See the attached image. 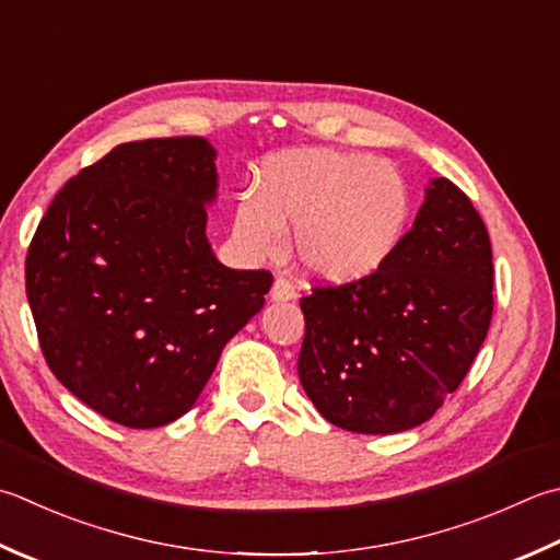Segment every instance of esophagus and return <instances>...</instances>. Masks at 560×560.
Masks as SVG:
<instances>
[{"instance_id":"1","label":"esophagus","mask_w":560,"mask_h":560,"mask_svg":"<svg viewBox=\"0 0 560 560\" xmlns=\"http://www.w3.org/2000/svg\"><path fill=\"white\" fill-rule=\"evenodd\" d=\"M269 299H271V301H277V303L293 301V299H295V289H293V283H289L287 279H277V281H273L271 291H269Z\"/></svg>"}]
</instances>
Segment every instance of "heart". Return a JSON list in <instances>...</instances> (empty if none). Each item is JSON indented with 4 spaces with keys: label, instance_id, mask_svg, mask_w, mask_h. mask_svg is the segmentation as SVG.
Segmentation results:
<instances>
[{
    "label": "heart",
    "instance_id": "b5f03b06",
    "mask_svg": "<svg viewBox=\"0 0 560 560\" xmlns=\"http://www.w3.org/2000/svg\"><path fill=\"white\" fill-rule=\"evenodd\" d=\"M410 215L412 194L396 164L313 148L261 164L255 196L237 201L233 233L247 257L269 259L293 225L299 267L327 287H349L396 255Z\"/></svg>",
    "mask_w": 560,
    "mask_h": 560
}]
</instances>
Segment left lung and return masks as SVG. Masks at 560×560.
Listing matches in <instances>:
<instances>
[{
	"label": "left lung",
	"mask_w": 560,
	"mask_h": 560,
	"mask_svg": "<svg viewBox=\"0 0 560 560\" xmlns=\"http://www.w3.org/2000/svg\"><path fill=\"white\" fill-rule=\"evenodd\" d=\"M299 378L327 422L396 434L462 386L492 315V249L468 196L430 179L410 233L374 277L301 299Z\"/></svg>",
	"instance_id": "8db88e82"
}]
</instances>
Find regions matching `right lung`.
<instances>
[{
	"label": "right lung",
	"instance_id": "add662e5",
	"mask_svg": "<svg viewBox=\"0 0 560 560\" xmlns=\"http://www.w3.org/2000/svg\"><path fill=\"white\" fill-rule=\"evenodd\" d=\"M215 158L199 136L124 142L62 186L28 247L26 295L55 378L133 430L194 408L271 289L269 271L230 269L208 243Z\"/></svg>",
	"mask_w": 560,
	"mask_h": 560
}]
</instances>
